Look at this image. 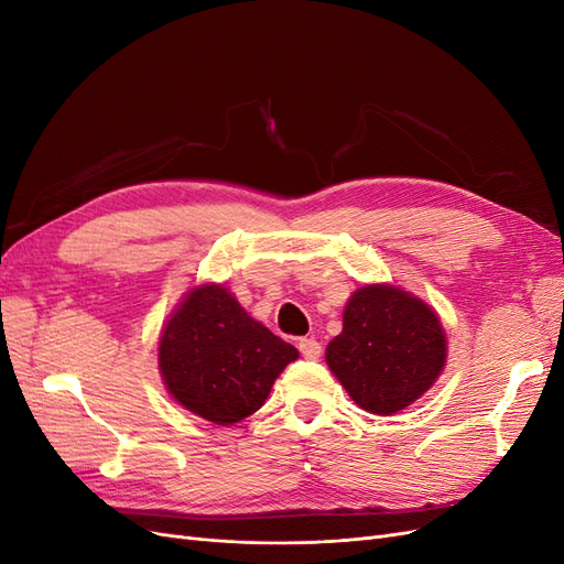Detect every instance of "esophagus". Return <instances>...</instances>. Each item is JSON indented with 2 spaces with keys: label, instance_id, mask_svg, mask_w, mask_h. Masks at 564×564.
<instances>
[{
  "label": "esophagus",
  "instance_id": "1",
  "mask_svg": "<svg viewBox=\"0 0 564 564\" xmlns=\"http://www.w3.org/2000/svg\"><path fill=\"white\" fill-rule=\"evenodd\" d=\"M299 350H301L305 360H317V357L322 355V346H319V340H315V338H301Z\"/></svg>",
  "mask_w": 564,
  "mask_h": 564
}]
</instances>
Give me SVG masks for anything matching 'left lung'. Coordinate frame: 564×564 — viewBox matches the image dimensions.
<instances>
[{"label": "left lung", "instance_id": "left-lung-1", "mask_svg": "<svg viewBox=\"0 0 564 564\" xmlns=\"http://www.w3.org/2000/svg\"><path fill=\"white\" fill-rule=\"evenodd\" d=\"M324 355L357 406L390 416L435 383L447 338L429 303L392 284H367L348 299L344 332Z\"/></svg>", "mask_w": 564, "mask_h": 564}]
</instances>
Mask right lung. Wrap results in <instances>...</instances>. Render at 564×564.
Segmentation results:
<instances>
[{"label":"right lung","instance_id":"right-lung-1","mask_svg":"<svg viewBox=\"0 0 564 564\" xmlns=\"http://www.w3.org/2000/svg\"><path fill=\"white\" fill-rule=\"evenodd\" d=\"M158 350L172 398L216 425L259 412L282 369L299 357L224 284L195 286L166 319Z\"/></svg>","mask_w":564,"mask_h":564}]
</instances>
